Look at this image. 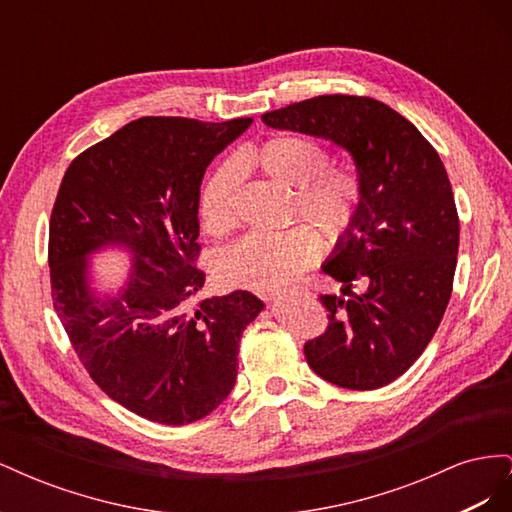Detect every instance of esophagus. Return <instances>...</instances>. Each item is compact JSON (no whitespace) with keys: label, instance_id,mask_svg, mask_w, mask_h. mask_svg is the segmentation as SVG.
Segmentation results:
<instances>
[{"label":"esophagus","instance_id":"esophagus-1","mask_svg":"<svg viewBox=\"0 0 512 512\" xmlns=\"http://www.w3.org/2000/svg\"><path fill=\"white\" fill-rule=\"evenodd\" d=\"M286 290L284 292H271V294H265V299H282V297H286Z\"/></svg>","mask_w":512,"mask_h":512}]
</instances>
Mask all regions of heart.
<instances>
[{"instance_id":"heart-1","label":"heart","mask_w":512,"mask_h":512,"mask_svg":"<svg viewBox=\"0 0 512 512\" xmlns=\"http://www.w3.org/2000/svg\"><path fill=\"white\" fill-rule=\"evenodd\" d=\"M243 162L262 170L273 181L292 192V220H305L316 227L324 241H339L350 230L361 205V179L348 168H333L331 153L316 138L305 134H277L267 138ZM239 173L232 162H224L200 190V220L211 235H224L235 228V196ZM305 224L275 235L243 237L218 258V273L230 286L273 290L303 273L320 254L316 231Z\"/></svg>"}]
</instances>
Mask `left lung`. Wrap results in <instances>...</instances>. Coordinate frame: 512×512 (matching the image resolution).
<instances>
[{
  "label": "left lung",
  "mask_w": 512,
  "mask_h": 512,
  "mask_svg": "<svg viewBox=\"0 0 512 512\" xmlns=\"http://www.w3.org/2000/svg\"><path fill=\"white\" fill-rule=\"evenodd\" d=\"M262 121L324 138L354 160L361 205L322 265L348 299L320 294L329 329L303 350L327 382L380 389L423 354L451 299L459 218L446 168L406 117L374 98L318 96ZM354 281L363 293L351 292Z\"/></svg>",
  "instance_id": "1"
}]
</instances>
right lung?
Instances as JSON below:
<instances>
[{
  "label": "right lung",
  "mask_w": 512,
  "mask_h": 512,
  "mask_svg": "<svg viewBox=\"0 0 512 512\" xmlns=\"http://www.w3.org/2000/svg\"><path fill=\"white\" fill-rule=\"evenodd\" d=\"M252 119L141 117L83 151L61 179L49 228L53 307L100 389L162 425L205 418L237 380L243 329L265 303L252 292L200 299V183ZM133 254L113 298L90 288L88 256Z\"/></svg>",
  "instance_id": "1"
}]
</instances>
